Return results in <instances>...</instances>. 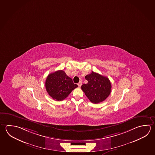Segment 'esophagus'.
I'll return each mask as SVG.
<instances>
[{
	"instance_id": "1",
	"label": "esophagus",
	"mask_w": 155,
	"mask_h": 155,
	"mask_svg": "<svg viewBox=\"0 0 155 155\" xmlns=\"http://www.w3.org/2000/svg\"><path fill=\"white\" fill-rule=\"evenodd\" d=\"M78 84V86H79V87H81V86L82 85V81H80L79 82V83Z\"/></svg>"
}]
</instances>
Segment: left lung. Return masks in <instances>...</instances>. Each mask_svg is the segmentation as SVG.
<instances>
[{"label":"left lung","instance_id":"1","mask_svg":"<svg viewBox=\"0 0 155 155\" xmlns=\"http://www.w3.org/2000/svg\"><path fill=\"white\" fill-rule=\"evenodd\" d=\"M85 79L88 83L82 85V90L92 103L97 104L107 98L111 91L109 79L93 71L85 76Z\"/></svg>","mask_w":155,"mask_h":155}]
</instances>
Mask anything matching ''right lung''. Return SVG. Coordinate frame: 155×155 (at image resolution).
<instances>
[{
    "label": "right lung",
    "mask_w": 155,
    "mask_h": 155,
    "mask_svg": "<svg viewBox=\"0 0 155 155\" xmlns=\"http://www.w3.org/2000/svg\"><path fill=\"white\" fill-rule=\"evenodd\" d=\"M78 87L77 84H74L72 79L62 70L50 74L45 82V87L48 94L57 101L64 100Z\"/></svg>",
    "instance_id": "1"
}]
</instances>
